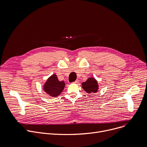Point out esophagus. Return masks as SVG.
Segmentation results:
<instances>
[{
  "label": "esophagus",
  "instance_id": "1",
  "mask_svg": "<svg viewBox=\"0 0 147 147\" xmlns=\"http://www.w3.org/2000/svg\"><path fill=\"white\" fill-rule=\"evenodd\" d=\"M79 80H76L75 82H74L73 83H76V84H77V83H79Z\"/></svg>",
  "mask_w": 147,
  "mask_h": 147
}]
</instances>
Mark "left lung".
<instances>
[{"instance_id": "1", "label": "left lung", "mask_w": 147, "mask_h": 147, "mask_svg": "<svg viewBox=\"0 0 147 147\" xmlns=\"http://www.w3.org/2000/svg\"><path fill=\"white\" fill-rule=\"evenodd\" d=\"M82 87L87 93H91L97 91L98 84L97 81L93 78H89L86 82L82 83Z\"/></svg>"}]
</instances>
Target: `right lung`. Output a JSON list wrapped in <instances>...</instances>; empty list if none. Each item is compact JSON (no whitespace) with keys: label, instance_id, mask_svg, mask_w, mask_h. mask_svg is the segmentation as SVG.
Masks as SVG:
<instances>
[{"label":"right lung","instance_id":"1","mask_svg":"<svg viewBox=\"0 0 147 147\" xmlns=\"http://www.w3.org/2000/svg\"><path fill=\"white\" fill-rule=\"evenodd\" d=\"M65 83L63 81H59L55 74L51 76L46 82L44 89L45 92L53 97L59 95L63 90Z\"/></svg>","mask_w":147,"mask_h":147}]
</instances>
